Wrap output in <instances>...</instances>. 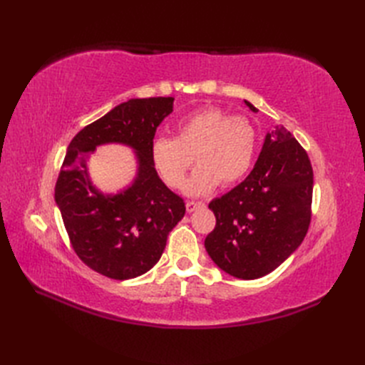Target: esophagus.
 <instances>
[{
  "label": "esophagus",
  "mask_w": 365,
  "mask_h": 365,
  "mask_svg": "<svg viewBox=\"0 0 365 365\" xmlns=\"http://www.w3.org/2000/svg\"><path fill=\"white\" fill-rule=\"evenodd\" d=\"M201 207H204V204H202V202H195V201H189V202L185 204V208H187V212H189V213L195 212V210L201 208Z\"/></svg>",
  "instance_id": "1"
}]
</instances>
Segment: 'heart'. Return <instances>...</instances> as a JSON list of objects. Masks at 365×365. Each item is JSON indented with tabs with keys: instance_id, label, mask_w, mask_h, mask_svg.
I'll return each mask as SVG.
<instances>
[{
	"instance_id": "heart-1",
	"label": "heart",
	"mask_w": 365,
	"mask_h": 365,
	"mask_svg": "<svg viewBox=\"0 0 365 365\" xmlns=\"http://www.w3.org/2000/svg\"><path fill=\"white\" fill-rule=\"evenodd\" d=\"M257 148V130L245 115H230L217 106H205L182 117L176 135L150 143V158L161 178L181 189L193 164L200 163L187 192L205 195L220 184L228 187L244 178Z\"/></svg>"
}]
</instances>
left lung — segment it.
<instances>
[{
	"mask_svg": "<svg viewBox=\"0 0 365 365\" xmlns=\"http://www.w3.org/2000/svg\"><path fill=\"white\" fill-rule=\"evenodd\" d=\"M312 190L306 150L289 130L277 126L267 134L247 178L208 204L216 216V227L205 237L208 256L242 280L269 274L303 242L312 217Z\"/></svg>",
	"mask_w": 365,
	"mask_h": 365,
	"instance_id": "obj_1",
	"label": "left lung"
}]
</instances>
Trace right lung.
I'll list each match as a JSON object with an SVG mask.
<instances>
[{"mask_svg":"<svg viewBox=\"0 0 365 365\" xmlns=\"http://www.w3.org/2000/svg\"><path fill=\"white\" fill-rule=\"evenodd\" d=\"M173 101L130 98L85 126L68 146L54 200L74 252L105 277L129 280L148 272L184 217V200L160 180L150 158V143L173 111ZM106 142H121L138 153L136 180L117 195L98 192L86 170L87 157Z\"/></svg>","mask_w":365,"mask_h":365,"instance_id":"right-lung-1","label":"right lung"}]
</instances>
